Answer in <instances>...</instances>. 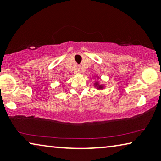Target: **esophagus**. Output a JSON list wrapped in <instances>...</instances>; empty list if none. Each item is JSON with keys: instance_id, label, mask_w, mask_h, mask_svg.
Segmentation results:
<instances>
[{"instance_id": "obj_1", "label": "esophagus", "mask_w": 161, "mask_h": 161, "mask_svg": "<svg viewBox=\"0 0 161 161\" xmlns=\"http://www.w3.org/2000/svg\"><path fill=\"white\" fill-rule=\"evenodd\" d=\"M80 69H81V66H80V65H78L77 67V72H80Z\"/></svg>"}]
</instances>
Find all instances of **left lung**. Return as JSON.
<instances>
[{"mask_svg": "<svg viewBox=\"0 0 161 161\" xmlns=\"http://www.w3.org/2000/svg\"><path fill=\"white\" fill-rule=\"evenodd\" d=\"M94 85H95V87H96L97 89H102L104 88V86L102 85V84H99V81H97L96 83H94Z\"/></svg>", "mask_w": 161, "mask_h": 161, "instance_id": "obj_1", "label": "left lung"}]
</instances>
